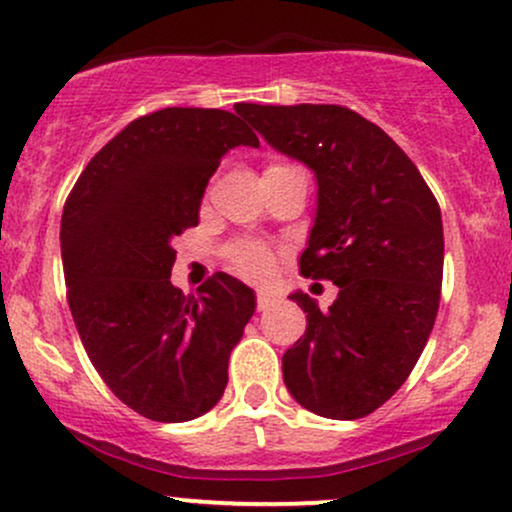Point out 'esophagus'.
Returning <instances> with one entry per match:
<instances>
[{"mask_svg": "<svg viewBox=\"0 0 512 512\" xmlns=\"http://www.w3.org/2000/svg\"><path fill=\"white\" fill-rule=\"evenodd\" d=\"M276 303L272 293H257V310H269Z\"/></svg>", "mask_w": 512, "mask_h": 512, "instance_id": "esophagus-1", "label": "esophagus"}]
</instances>
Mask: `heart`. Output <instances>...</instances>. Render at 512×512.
Returning a JSON list of instances; mask_svg holds the SVG:
<instances>
[{"label":"heart","mask_w":512,"mask_h":512,"mask_svg":"<svg viewBox=\"0 0 512 512\" xmlns=\"http://www.w3.org/2000/svg\"><path fill=\"white\" fill-rule=\"evenodd\" d=\"M279 168V166H269ZM274 250L262 243H238L231 248V264L240 276L250 281H267L274 269Z\"/></svg>","instance_id":"1"}]
</instances>
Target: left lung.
Wrapping results in <instances>:
<instances>
[{"mask_svg":"<svg viewBox=\"0 0 512 512\" xmlns=\"http://www.w3.org/2000/svg\"><path fill=\"white\" fill-rule=\"evenodd\" d=\"M276 151L315 173L317 211L301 274L339 286L330 310L291 293L308 327L284 354L301 407L351 421L409 378L433 330L443 284L440 207L390 137L342 105L240 103Z\"/></svg>","mask_w":512,"mask_h":512,"instance_id":"obj_1","label":"left lung"}]
</instances>
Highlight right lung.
Masks as SVG:
<instances>
[{"label":"right lung","instance_id":"add662e5","mask_svg":"<svg viewBox=\"0 0 512 512\" xmlns=\"http://www.w3.org/2000/svg\"><path fill=\"white\" fill-rule=\"evenodd\" d=\"M236 146H260L228 110L163 108L88 161L62 211L67 301L93 368L117 399L163 424L219 402L255 293L214 274L199 296L170 284L173 238L199 223L204 190Z\"/></svg>","mask_w":512,"mask_h":512}]
</instances>
